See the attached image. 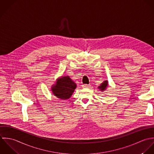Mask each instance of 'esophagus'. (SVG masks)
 <instances>
[{
	"instance_id": "1",
	"label": "esophagus",
	"mask_w": 154,
	"mask_h": 154,
	"mask_svg": "<svg viewBox=\"0 0 154 154\" xmlns=\"http://www.w3.org/2000/svg\"><path fill=\"white\" fill-rule=\"evenodd\" d=\"M90 86H91L90 85H87V84L83 85V88H89Z\"/></svg>"
}]
</instances>
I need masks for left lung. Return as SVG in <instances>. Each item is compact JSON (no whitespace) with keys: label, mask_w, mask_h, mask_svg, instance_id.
<instances>
[{"label":"left lung","mask_w":154,"mask_h":154,"mask_svg":"<svg viewBox=\"0 0 154 154\" xmlns=\"http://www.w3.org/2000/svg\"><path fill=\"white\" fill-rule=\"evenodd\" d=\"M107 86H108V82L107 81H105L102 83H101L100 86L99 87H98V88H99V89H100V90L103 91L105 90V89H106Z\"/></svg>","instance_id":"left-lung-1"}]
</instances>
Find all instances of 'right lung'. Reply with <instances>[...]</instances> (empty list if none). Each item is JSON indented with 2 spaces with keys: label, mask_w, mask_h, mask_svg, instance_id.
<instances>
[{
  "label": "right lung",
  "mask_w": 154,
  "mask_h": 154,
  "mask_svg": "<svg viewBox=\"0 0 154 154\" xmlns=\"http://www.w3.org/2000/svg\"><path fill=\"white\" fill-rule=\"evenodd\" d=\"M76 86V84L69 76H64L58 80L55 85L52 86V91L58 98L68 99L74 92Z\"/></svg>",
  "instance_id": "right-lung-1"
}]
</instances>
